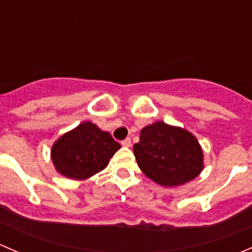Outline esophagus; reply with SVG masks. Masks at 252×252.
Returning <instances> with one entry per match:
<instances>
[{
    "mask_svg": "<svg viewBox=\"0 0 252 252\" xmlns=\"http://www.w3.org/2000/svg\"><path fill=\"white\" fill-rule=\"evenodd\" d=\"M122 145H123L124 147H129L131 145V139L130 138H126L124 139L123 141H122Z\"/></svg>",
    "mask_w": 252,
    "mask_h": 252,
    "instance_id": "34e87169",
    "label": "esophagus"
}]
</instances>
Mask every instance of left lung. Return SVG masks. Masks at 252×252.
Returning a JSON list of instances; mask_svg holds the SVG:
<instances>
[{
  "label": "left lung",
  "mask_w": 252,
  "mask_h": 252,
  "mask_svg": "<svg viewBox=\"0 0 252 252\" xmlns=\"http://www.w3.org/2000/svg\"><path fill=\"white\" fill-rule=\"evenodd\" d=\"M133 150L142 173L163 187L185 184L204 168V154L197 139L185 129L163 122L145 126Z\"/></svg>",
  "instance_id": "obj_1"
}]
</instances>
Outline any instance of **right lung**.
Here are the masks:
<instances>
[{
    "label": "right lung",
    "instance_id": "obj_1",
    "mask_svg": "<svg viewBox=\"0 0 252 252\" xmlns=\"http://www.w3.org/2000/svg\"><path fill=\"white\" fill-rule=\"evenodd\" d=\"M121 149L108 131L83 122L53 144L51 157L58 173L75 180L88 179L107 167Z\"/></svg>",
    "mask_w": 252,
    "mask_h": 252
}]
</instances>
